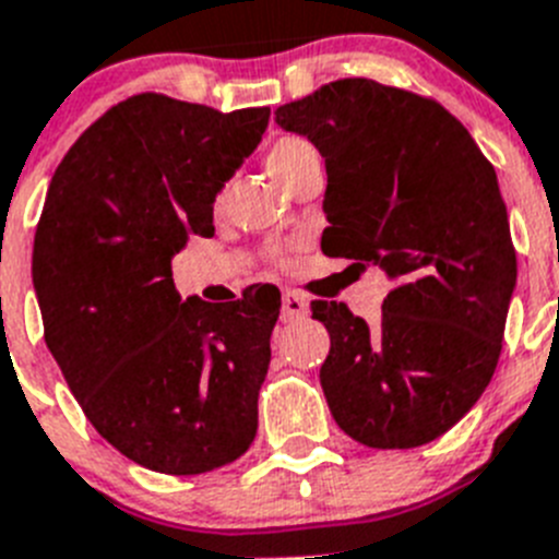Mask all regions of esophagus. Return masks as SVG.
Segmentation results:
<instances>
[{"label": "esophagus", "mask_w": 559, "mask_h": 559, "mask_svg": "<svg viewBox=\"0 0 559 559\" xmlns=\"http://www.w3.org/2000/svg\"><path fill=\"white\" fill-rule=\"evenodd\" d=\"M310 313V305L302 294L296 290H285L283 294V322H299Z\"/></svg>", "instance_id": "obj_1"}]
</instances>
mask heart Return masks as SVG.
<instances>
[{"label":"heart","instance_id":"b5f03b06","mask_svg":"<svg viewBox=\"0 0 559 559\" xmlns=\"http://www.w3.org/2000/svg\"><path fill=\"white\" fill-rule=\"evenodd\" d=\"M308 151H313V147H310L305 140H299V136H283V140H276L274 145L269 147L265 165H269V170L274 173V179H280V176H283L296 159H302Z\"/></svg>","mask_w":559,"mask_h":559}]
</instances>
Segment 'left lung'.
Masks as SVG:
<instances>
[{"label": "left lung", "mask_w": 559, "mask_h": 559, "mask_svg": "<svg viewBox=\"0 0 559 559\" xmlns=\"http://www.w3.org/2000/svg\"><path fill=\"white\" fill-rule=\"evenodd\" d=\"M274 120L328 167L324 254L392 280L374 330L313 302L330 414L360 445H426L476 406L501 355L518 260L496 170L437 100L367 78L324 83Z\"/></svg>", "instance_id": "left-lung-1"}]
</instances>
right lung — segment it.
<instances>
[{"label": "right lung", "mask_w": 559, "mask_h": 559, "mask_svg": "<svg viewBox=\"0 0 559 559\" xmlns=\"http://www.w3.org/2000/svg\"><path fill=\"white\" fill-rule=\"evenodd\" d=\"M165 95L108 108L49 181L33 243L44 341L88 423L147 471L199 476L243 456L280 302L212 305L173 285L187 237L269 128Z\"/></svg>", "instance_id": "1"}]
</instances>
